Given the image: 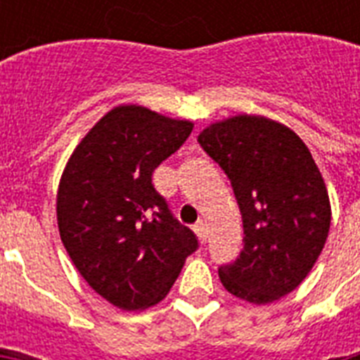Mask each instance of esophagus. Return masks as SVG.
Listing matches in <instances>:
<instances>
[{"mask_svg":"<svg viewBox=\"0 0 360 360\" xmlns=\"http://www.w3.org/2000/svg\"><path fill=\"white\" fill-rule=\"evenodd\" d=\"M194 233H196L198 240L202 243V245H205L209 239V231H207V226L203 224V222H200V224H196V228H194Z\"/></svg>","mask_w":360,"mask_h":360,"instance_id":"esophagus-1","label":"esophagus"}]
</instances>
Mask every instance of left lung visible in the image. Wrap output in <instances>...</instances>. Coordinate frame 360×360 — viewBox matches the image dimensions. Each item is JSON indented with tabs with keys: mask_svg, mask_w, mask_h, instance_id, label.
Returning a JSON list of instances; mask_svg holds the SVG:
<instances>
[{
	"mask_svg": "<svg viewBox=\"0 0 360 360\" xmlns=\"http://www.w3.org/2000/svg\"><path fill=\"white\" fill-rule=\"evenodd\" d=\"M200 146L231 181L245 246L219 269L231 295L269 304L307 278L330 228V202L318 164L299 136L265 115L214 121Z\"/></svg>",
	"mask_w": 360,
	"mask_h": 360,
	"instance_id": "left-lung-1",
	"label": "left lung"
}]
</instances>
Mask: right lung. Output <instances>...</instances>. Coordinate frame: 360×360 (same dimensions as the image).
<instances>
[{
  "label": "right lung",
  "mask_w": 360,
  "mask_h": 360,
  "mask_svg": "<svg viewBox=\"0 0 360 360\" xmlns=\"http://www.w3.org/2000/svg\"><path fill=\"white\" fill-rule=\"evenodd\" d=\"M194 123L120 104L75 147L56 213L65 250L98 295L138 312L162 301L198 240L169 214L151 175Z\"/></svg>",
  "instance_id": "right-lung-1"
}]
</instances>
